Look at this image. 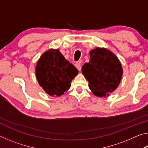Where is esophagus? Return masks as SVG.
I'll return each instance as SVG.
<instances>
[{"mask_svg": "<svg viewBox=\"0 0 148 148\" xmlns=\"http://www.w3.org/2000/svg\"><path fill=\"white\" fill-rule=\"evenodd\" d=\"M75 66L76 67L77 69L79 71H81V69H82V65H81V64L79 63V62H76V64H75Z\"/></svg>", "mask_w": 148, "mask_h": 148, "instance_id": "1", "label": "esophagus"}]
</instances>
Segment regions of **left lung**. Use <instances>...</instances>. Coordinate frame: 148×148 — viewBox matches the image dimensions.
Wrapping results in <instances>:
<instances>
[{
    "label": "left lung",
    "instance_id": "1",
    "mask_svg": "<svg viewBox=\"0 0 148 148\" xmlns=\"http://www.w3.org/2000/svg\"><path fill=\"white\" fill-rule=\"evenodd\" d=\"M90 61L82 66V74L89 82V87L96 96L106 97L118 87L123 69L115 55L104 48L90 51Z\"/></svg>",
    "mask_w": 148,
    "mask_h": 148
}]
</instances>
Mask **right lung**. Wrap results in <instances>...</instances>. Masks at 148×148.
<instances>
[{"mask_svg":"<svg viewBox=\"0 0 148 148\" xmlns=\"http://www.w3.org/2000/svg\"><path fill=\"white\" fill-rule=\"evenodd\" d=\"M78 74L73 64L64 59L59 49L45 52L37 62L36 76L38 83L50 96H61L68 91Z\"/></svg>","mask_w":148,"mask_h":148,"instance_id":"right-lung-1","label":"right lung"}]
</instances>
